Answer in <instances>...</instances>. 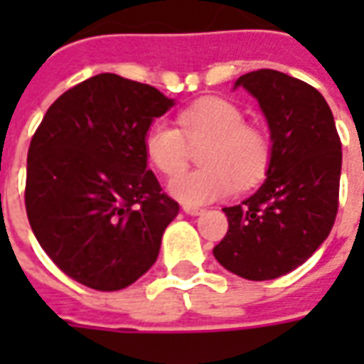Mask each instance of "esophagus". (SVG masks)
Listing matches in <instances>:
<instances>
[{
  "label": "esophagus",
  "mask_w": 364,
  "mask_h": 364,
  "mask_svg": "<svg viewBox=\"0 0 364 364\" xmlns=\"http://www.w3.org/2000/svg\"><path fill=\"white\" fill-rule=\"evenodd\" d=\"M183 210L191 216H198V214L205 213V208H200V206H193V205H183Z\"/></svg>",
  "instance_id": "esophagus-1"
}]
</instances>
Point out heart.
<instances>
[{"label":"heart","mask_w":364,"mask_h":364,"mask_svg":"<svg viewBox=\"0 0 364 364\" xmlns=\"http://www.w3.org/2000/svg\"><path fill=\"white\" fill-rule=\"evenodd\" d=\"M203 143L205 146L202 145ZM203 146L205 166L180 176L190 157V146ZM144 156L158 173L174 177L169 191L185 205H206L259 183L271 164V140L265 130L245 122V112L234 101L206 97L177 114V127L154 120L142 140Z\"/></svg>","instance_id":"heart-1"}]
</instances>
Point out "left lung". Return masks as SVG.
<instances>
[{
  "mask_svg": "<svg viewBox=\"0 0 364 364\" xmlns=\"http://www.w3.org/2000/svg\"><path fill=\"white\" fill-rule=\"evenodd\" d=\"M236 85L259 101L273 151L259 191L242 205L222 208L228 232L213 253L237 277L271 281L300 267L333 228L341 140L326 99L302 80L255 70Z\"/></svg>",
  "mask_w": 364,
  "mask_h": 364,
  "instance_id": "8db88e82",
  "label": "left lung"
}]
</instances>
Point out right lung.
<instances>
[{"label":"right lung","instance_id":"right-lung-1","mask_svg":"<svg viewBox=\"0 0 364 364\" xmlns=\"http://www.w3.org/2000/svg\"><path fill=\"white\" fill-rule=\"evenodd\" d=\"M173 105L148 83L93 75L60 95L27 156L28 224L54 265L95 290H120L156 263L179 213L148 169L142 140Z\"/></svg>","mask_w":364,"mask_h":364}]
</instances>
